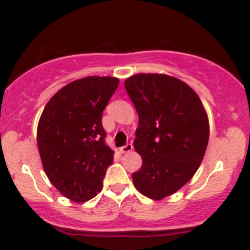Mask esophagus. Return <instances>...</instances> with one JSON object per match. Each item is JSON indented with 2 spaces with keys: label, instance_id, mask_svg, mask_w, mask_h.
<instances>
[{
  "label": "esophagus",
  "instance_id": "1",
  "mask_svg": "<svg viewBox=\"0 0 250 250\" xmlns=\"http://www.w3.org/2000/svg\"><path fill=\"white\" fill-rule=\"evenodd\" d=\"M132 150H133V145L130 143L125 144V146L120 147V152L121 153H127V152H129V151H132Z\"/></svg>",
  "mask_w": 250,
  "mask_h": 250
}]
</instances>
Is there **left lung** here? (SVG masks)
Segmentation results:
<instances>
[{
	"label": "left lung",
	"mask_w": 250,
	"mask_h": 250,
	"mask_svg": "<svg viewBox=\"0 0 250 250\" xmlns=\"http://www.w3.org/2000/svg\"><path fill=\"white\" fill-rule=\"evenodd\" d=\"M125 87L139 115L134 147L143 166L133 181L146 197L162 200L197 172L208 145V117L195 90L175 77L139 74Z\"/></svg>",
	"instance_id": "obj_1"
}]
</instances>
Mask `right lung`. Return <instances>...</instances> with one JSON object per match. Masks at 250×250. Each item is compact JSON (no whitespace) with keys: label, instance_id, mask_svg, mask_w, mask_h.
<instances>
[{"label":"right lung","instance_id":"add662e5","mask_svg":"<svg viewBox=\"0 0 250 250\" xmlns=\"http://www.w3.org/2000/svg\"><path fill=\"white\" fill-rule=\"evenodd\" d=\"M120 83L116 77L74 81L47 103L37 127V145L50 183L69 200L95 197L113 162L105 143L103 111Z\"/></svg>","mask_w":250,"mask_h":250}]
</instances>
